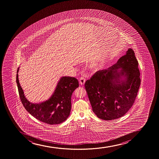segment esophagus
<instances>
[{"label": "esophagus", "instance_id": "34e87169", "mask_svg": "<svg viewBox=\"0 0 159 159\" xmlns=\"http://www.w3.org/2000/svg\"><path fill=\"white\" fill-rule=\"evenodd\" d=\"M79 83L80 84L84 85V84H85V82H86V79L84 78V77H80L79 80Z\"/></svg>", "mask_w": 159, "mask_h": 159}]
</instances>
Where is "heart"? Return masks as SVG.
<instances>
[{
	"label": "heart",
	"instance_id": "obj_1",
	"mask_svg": "<svg viewBox=\"0 0 159 159\" xmlns=\"http://www.w3.org/2000/svg\"><path fill=\"white\" fill-rule=\"evenodd\" d=\"M98 66V63H95V64H93V66Z\"/></svg>",
	"mask_w": 159,
	"mask_h": 159
}]
</instances>
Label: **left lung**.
<instances>
[{
	"label": "left lung",
	"mask_w": 159,
	"mask_h": 159,
	"mask_svg": "<svg viewBox=\"0 0 159 159\" xmlns=\"http://www.w3.org/2000/svg\"><path fill=\"white\" fill-rule=\"evenodd\" d=\"M138 60L129 48L112 66L97 71L84 84L93 111L102 120L123 116L135 101L141 84ZM121 69L118 72V69ZM121 76L126 77L120 81Z\"/></svg>",
	"instance_id": "left-lung-1"
}]
</instances>
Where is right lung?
<instances>
[{"label":"right lung","instance_id":"obj_1","mask_svg":"<svg viewBox=\"0 0 159 159\" xmlns=\"http://www.w3.org/2000/svg\"><path fill=\"white\" fill-rule=\"evenodd\" d=\"M19 68L17 71L18 73ZM16 82L21 103L33 117L43 123L53 125L65 121L69 116L71 108V96L79 87L78 81L74 77H63L60 79L52 97L46 102L32 104L25 98L20 86L18 74Z\"/></svg>","mask_w":159,"mask_h":159}]
</instances>
